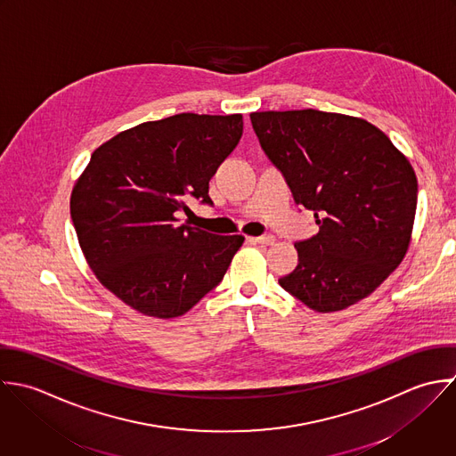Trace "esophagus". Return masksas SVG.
Instances as JSON below:
<instances>
[{"label":"esophagus","instance_id":"obj_1","mask_svg":"<svg viewBox=\"0 0 456 456\" xmlns=\"http://www.w3.org/2000/svg\"><path fill=\"white\" fill-rule=\"evenodd\" d=\"M249 240L264 244V246H273L276 242V237L274 235H262V237H249Z\"/></svg>","mask_w":456,"mask_h":456}]
</instances>
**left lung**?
<instances>
[{
    "instance_id": "8db88e82",
    "label": "left lung",
    "mask_w": 456,
    "mask_h": 456,
    "mask_svg": "<svg viewBox=\"0 0 456 456\" xmlns=\"http://www.w3.org/2000/svg\"><path fill=\"white\" fill-rule=\"evenodd\" d=\"M253 129L318 233L297 242V267L280 285L318 313L375 292L411 244L418 178L373 124L316 110L256 111Z\"/></svg>"
}]
</instances>
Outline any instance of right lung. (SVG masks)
<instances>
[{
  "label": "right lung",
  "mask_w": 456,
  "mask_h": 456,
  "mask_svg": "<svg viewBox=\"0 0 456 456\" xmlns=\"http://www.w3.org/2000/svg\"><path fill=\"white\" fill-rule=\"evenodd\" d=\"M242 115L180 113L102 143L70 194V216L95 278L142 314L175 318L216 289L242 235L180 224L187 201L212 203L208 182L242 136Z\"/></svg>",
  "instance_id": "obj_1"
}]
</instances>
